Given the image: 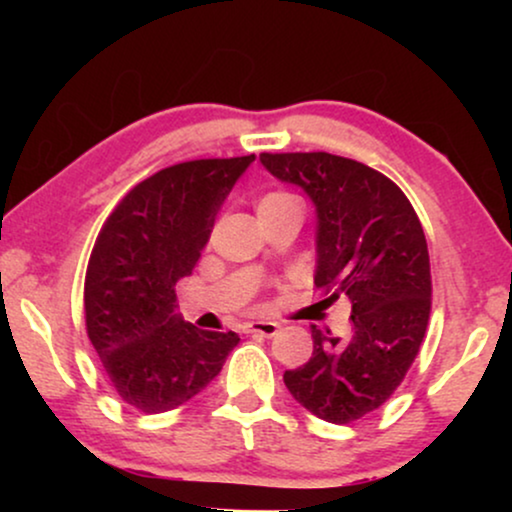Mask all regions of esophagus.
Segmentation results:
<instances>
[{
    "label": "esophagus",
    "mask_w": 512,
    "mask_h": 512,
    "mask_svg": "<svg viewBox=\"0 0 512 512\" xmlns=\"http://www.w3.org/2000/svg\"><path fill=\"white\" fill-rule=\"evenodd\" d=\"M244 331L265 335V338H272V335H277L279 324H277V321H249V324L244 326Z\"/></svg>",
    "instance_id": "1"
}]
</instances>
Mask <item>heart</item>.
I'll list each match as a JSON object with an SVG mask.
<instances>
[{
  "label": "heart",
  "instance_id": "b5f03b06",
  "mask_svg": "<svg viewBox=\"0 0 512 512\" xmlns=\"http://www.w3.org/2000/svg\"><path fill=\"white\" fill-rule=\"evenodd\" d=\"M293 205H298V200L293 198L291 193H286V191H268V193H263L261 198L256 200L258 219H263V216L275 214V212H279V209H286V207H293Z\"/></svg>",
  "mask_w": 512,
  "mask_h": 512
}]
</instances>
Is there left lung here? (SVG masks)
<instances>
[{
    "instance_id": "left-lung-1",
    "label": "left lung",
    "mask_w": 512,
    "mask_h": 512,
    "mask_svg": "<svg viewBox=\"0 0 512 512\" xmlns=\"http://www.w3.org/2000/svg\"><path fill=\"white\" fill-rule=\"evenodd\" d=\"M277 179L317 207L314 286L352 300V333L312 326V356L286 370L296 401L326 422L349 424L380 408L417 359L431 314V263L410 200L389 177L326 151L261 153Z\"/></svg>"
}]
</instances>
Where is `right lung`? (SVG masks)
Here are the masks:
<instances>
[{
    "label": "right lung",
    "instance_id": "add662e5",
    "mask_svg": "<svg viewBox=\"0 0 512 512\" xmlns=\"http://www.w3.org/2000/svg\"><path fill=\"white\" fill-rule=\"evenodd\" d=\"M254 158L165 167L128 191L97 235L83 286L86 331L130 408L158 415L191 401L240 342L174 314V286L193 272L223 200Z\"/></svg>",
    "mask_w": 512,
    "mask_h": 512
}]
</instances>
